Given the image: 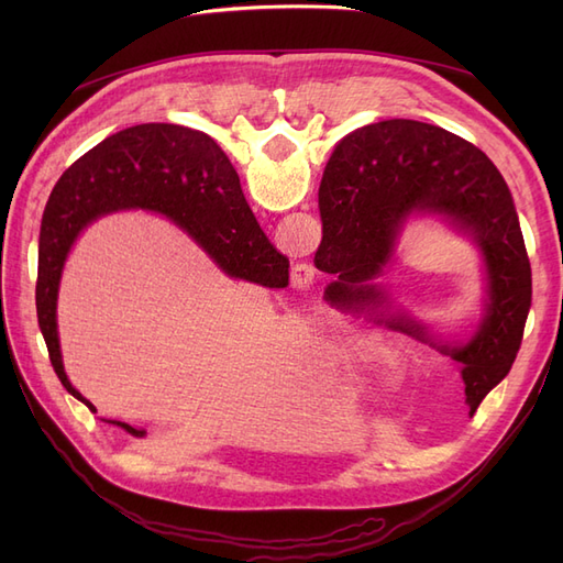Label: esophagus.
<instances>
[{
    "label": "esophagus",
    "mask_w": 563,
    "mask_h": 563,
    "mask_svg": "<svg viewBox=\"0 0 563 563\" xmlns=\"http://www.w3.org/2000/svg\"><path fill=\"white\" fill-rule=\"evenodd\" d=\"M314 282V267L310 263H298L291 269V284L294 288H310Z\"/></svg>",
    "instance_id": "esophagus-1"
}]
</instances>
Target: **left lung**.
<instances>
[{
	"label": "left lung",
	"instance_id": "8db88e82",
	"mask_svg": "<svg viewBox=\"0 0 563 563\" xmlns=\"http://www.w3.org/2000/svg\"><path fill=\"white\" fill-rule=\"evenodd\" d=\"M319 269L335 275L323 291L354 314L383 308L376 284L395 261L408 218L437 216L479 249L486 300L467 340H441L422 323L385 319L460 364L470 413L512 368L531 310V263L505 178L479 147L413 119L368 124L340 141L319 185Z\"/></svg>",
	"mask_w": 563,
	"mask_h": 563
}]
</instances>
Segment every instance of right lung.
I'll return each instance as SVG.
<instances>
[{
  "mask_svg": "<svg viewBox=\"0 0 563 563\" xmlns=\"http://www.w3.org/2000/svg\"><path fill=\"white\" fill-rule=\"evenodd\" d=\"M143 209L166 216L209 253L230 277L284 288L288 261L269 244L249 209L240 176L211 135L178 124H139L119 131L79 157L56 183L42 216L37 265V319L48 360L63 387L87 404L67 380L58 340V286L67 253L93 220ZM131 437L143 428L108 420Z\"/></svg>",
  "mask_w": 563,
  "mask_h": 563,
  "instance_id": "obj_1",
  "label": "right lung"
}]
</instances>
